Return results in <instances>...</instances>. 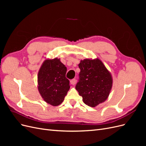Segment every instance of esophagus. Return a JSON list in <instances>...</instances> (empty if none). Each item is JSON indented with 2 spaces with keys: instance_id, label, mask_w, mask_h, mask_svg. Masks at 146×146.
Returning a JSON list of instances; mask_svg holds the SVG:
<instances>
[{
  "instance_id": "1",
  "label": "esophagus",
  "mask_w": 146,
  "mask_h": 146,
  "mask_svg": "<svg viewBox=\"0 0 146 146\" xmlns=\"http://www.w3.org/2000/svg\"><path fill=\"white\" fill-rule=\"evenodd\" d=\"M70 82L72 85H76V80L75 78H73V79H72V80H70Z\"/></svg>"
}]
</instances>
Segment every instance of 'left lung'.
Returning a JSON list of instances; mask_svg holds the SVG:
<instances>
[{
	"mask_svg": "<svg viewBox=\"0 0 146 146\" xmlns=\"http://www.w3.org/2000/svg\"><path fill=\"white\" fill-rule=\"evenodd\" d=\"M80 69L76 89L83 102L95 107L108 98L113 85L111 74L99 59H85L78 64Z\"/></svg>",
	"mask_w": 146,
	"mask_h": 146,
	"instance_id": "left-lung-1",
	"label": "left lung"
}]
</instances>
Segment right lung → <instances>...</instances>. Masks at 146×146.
Returning <instances> with one entry per match:
<instances>
[{
  "label": "right lung",
  "mask_w": 146,
  "mask_h": 146,
  "mask_svg": "<svg viewBox=\"0 0 146 146\" xmlns=\"http://www.w3.org/2000/svg\"><path fill=\"white\" fill-rule=\"evenodd\" d=\"M67 68L60 59L46 60L38 75V90L42 99L53 106L61 104L70 88Z\"/></svg>",
  "instance_id": "add662e5"
}]
</instances>
